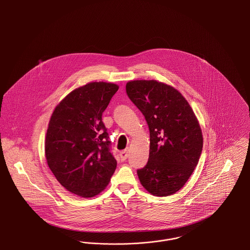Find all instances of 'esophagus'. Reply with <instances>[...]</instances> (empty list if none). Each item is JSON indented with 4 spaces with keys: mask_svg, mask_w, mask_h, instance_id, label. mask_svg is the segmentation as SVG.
Masks as SVG:
<instances>
[{
    "mask_svg": "<svg viewBox=\"0 0 250 250\" xmlns=\"http://www.w3.org/2000/svg\"><path fill=\"white\" fill-rule=\"evenodd\" d=\"M128 150H124L120 153V158L122 161H125L128 157Z\"/></svg>",
    "mask_w": 250,
    "mask_h": 250,
    "instance_id": "obj_1",
    "label": "esophagus"
}]
</instances>
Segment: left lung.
Segmentation results:
<instances>
[{
	"label": "left lung",
	"instance_id": "left-lung-1",
	"mask_svg": "<svg viewBox=\"0 0 250 250\" xmlns=\"http://www.w3.org/2000/svg\"><path fill=\"white\" fill-rule=\"evenodd\" d=\"M125 89L150 131L149 159L137 170L139 179L152 195H172L185 186L202 154L198 119L186 98L169 85L133 81Z\"/></svg>",
	"mask_w": 250,
	"mask_h": 250
}]
</instances>
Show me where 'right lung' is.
Segmentation results:
<instances>
[{
    "label": "right lung",
    "mask_w": 250,
    "mask_h": 250,
    "mask_svg": "<svg viewBox=\"0 0 250 250\" xmlns=\"http://www.w3.org/2000/svg\"><path fill=\"white\" fill-rule=\"evenodd\" d=\"M119 86L90 83L74 90L55 107L48 124L45 154L60 184L92 198L106 188L117 161L102 114Z\"/></svg>",
    "instance_id": "add662e5"
}]
</instances>
